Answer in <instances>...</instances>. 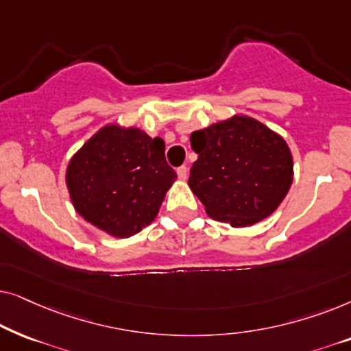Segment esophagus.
<instances>
[{
  "label": "esophagus",
  "mask_w": 351,
  "mask_h": 351,
  "mask_svg": "<svg viewBox=\"0 0 351 351\" xmlns=\"http://www.w3.org/2000/svg\"><path fill=\"white\" fill-rule=\"evenodd\" d=\"M177 177H179L180 180H186V177H189V167L180 166L179 169H177Z\"/></svg>",
  "instance_id": "1"
}]
</instances>
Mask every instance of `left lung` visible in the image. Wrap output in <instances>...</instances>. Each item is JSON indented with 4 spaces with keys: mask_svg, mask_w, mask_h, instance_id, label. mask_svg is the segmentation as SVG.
<instances>
[{
    "mask_svg": "<svg viewBox=\"0 0 351 351\" xmlns=\"http://www.w3.org/2000/svg\"><path fill=\"white\" fill-rule=\"evenodd\" d=\"M198 160L189 186L210 219L234 228L270 217L286 198L294 177L291 148L256 118H232L191 132Z\"/></svg>",
    "mask_w": 351,
    "mask_h": 351,
    "instance_id": "8db88e82",
    "label": "left lung"
}]
</instances>
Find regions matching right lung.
Instances as JSON below:
<instances>
[{
    "mask_svg": "<svg viewBox=\"0 0 351 351\" xmlns=\"http://www.w3.org/2000/svg\"><path fill=\"white\" fill-rule=\"evenodd\" d=\"M165 141L121 124L100 128L70 158L65 184L86 222L113 238L150 225L177 179L166 162Z\"/></svg>",
    "mask_w": 351,
    "mask_h": 351,
    "instance_id": "1",
    "label": "right lung"
}]
</instances>
